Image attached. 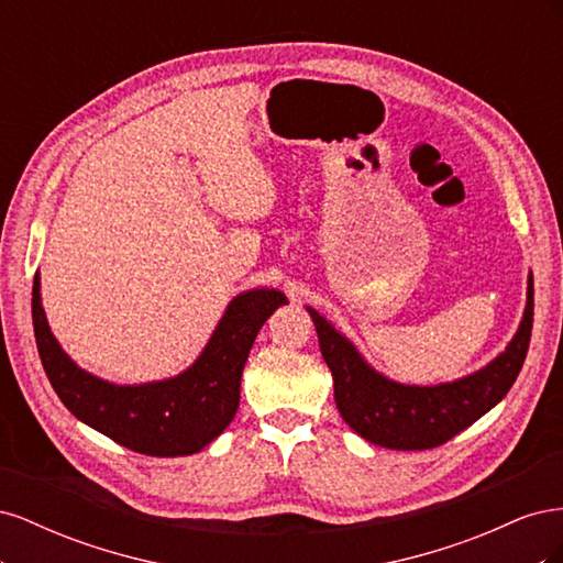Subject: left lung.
Here are the masks:
<instances>
[{"label":"left lung","mask_w":563,"mask_h":563,"mask_svg":"<svg viewBox=\"0 0 563 563\" xmlns=\"http://www.w3.org/2000/svg\"><path fill=\"white\" fill-rule=\"evenodd\" d=\"M323 362L333 376L335 406L350 428L371 444L395 451H424L446 444L496 406L517 380L533 329V277L512 343L484 368L432 387L401 385L364 362L345 335L308 308Z\"/></svg>","instance_id":"left-lung-1"}]
</instances>
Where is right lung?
Listing matches in <instances>:
<instances>
[{
    "label": "right lung",
    "mask_w": 563,
    "mask_h": 563,
    "mask_svg": "<svg viewBox=\"0 0 563 563\" xmlns=\"http://www.w3.org/2000/svg\"><path fill=\"white\" fill-rule=\"evenodd\" d=\"M40 272L32 284V323L51 387L75 418L135 453L174 457L209 446L240 408L242 371L263 323L286 296L277 288L240 294L218 321L197 362L176 378L114 385L79 368L48 329Z\"/></svg>",
    "instance_id": "obj_1"
}]
</instances>
